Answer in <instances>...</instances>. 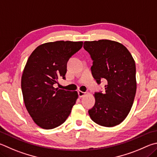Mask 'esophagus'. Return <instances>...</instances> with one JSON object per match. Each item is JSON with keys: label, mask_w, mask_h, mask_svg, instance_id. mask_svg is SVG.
<instances>
[{"label": "esophagus", "mask_w": 157, "mask_h": 157, "mask_svg": "<svg viewBox=\"0 0 157 157\" xmlns=\"http://www.w3.org/2000/svg\"><path fill=\"white\" fill-rule=\"evenodd\" d=\"M85 95H86V93L82 92V91H81V90L78 91V95L79 98H82V97H84Z\"/></svg>", "instance_id": "obj_1"}]
</instances>
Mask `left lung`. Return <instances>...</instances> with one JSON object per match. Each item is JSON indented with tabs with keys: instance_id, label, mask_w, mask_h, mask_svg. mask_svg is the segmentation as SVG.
Returning a JSON list of instances; mask_svg holds the SVG:
<instances>
[{
	"instance_id": "1",
	"label": "left lung",
	"mask_w": 157,
	"mask_h": 157,
	"mask_svg": "<svg viewBox=\"0 0 157 157\" xmlns=\"http://www.w3.org/2000/svg\"><path fill=\"white\" fill-rule=\"evenodd\" d=\"M84 48L93 60L91 72L97 83L107 81L105 93H95V103L88 113L100 126H115L126 118L133 104L136 89L135 60L126 47L109 40L86 41Z\"/></svg>"
}]
</instances>
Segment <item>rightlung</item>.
I'll use <instances>...</instances> for the list:
<instances>
[{
    "label": "right lung",
    "mask_w": 157,
    "mask_h": 157,
    "mask_svg": "<svg viewBox=\"0 0 157 157\" xmlns=\"http://www.w3.org/2000/svg\"><path fill=\"white\" fill-rule=\"evenodd\" d=\"M83 42L56 41L40 45L28 58L22 73L24 102L34 122L44 129L60 126L70 115L78 95L54 87L65 79L67 62L81 49Z\"/></svg>",
    "instance_id": "1"
}]
</instances>
